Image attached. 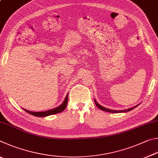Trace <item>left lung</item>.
<instances>
[{"label":"left lung","instance_id":"obj_1","mask_svg":"<svg viewBox=\"0 0 158 158\" xmlns=\"http://www.w3.org/2000/svg\"><path fill=\"white\" fill-rule=\"evenodd\" d=\"M95 102V104L96 106H97L99 109H101V110H103L105 112H112V113H119V112H129L131 111V110H132L133 109H135V107H137L138 106H135L133 107H131V108H129V109H127V110H120V111H118V110H110V109H107L106 108V107H102L101 106H100L98 103H97V102L96 101V100H94Z\"/></svg>","mask_w":158,"mask_h":158}]
</instances>
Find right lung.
Masks as SVG:
<instances>
[{
  "instance_id": "obj_1",
  "label": "right lung",
  "mask_w": 158,
  "mask_h": 158,
  "mask_svg": "<svg viewBox=\"0 0 158 158\" xmlns=\"http://www.w3.org/2000/svg\"><path fill=\"white\" fill-rule=\"evenodd\" d=\"M67 101H68V94L66 95V98L64 99V101L62 103V104L59 107H56V108L52 109V110H48V111H45V112H31V111H28V110L23 109L26 112L29 113V114H32L33 116H35V117H46V116H49V115H52V114H57V113L62 112L63 110H64L66 106H67Z\"/></svg>"
}]
</instances>
